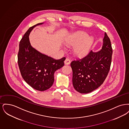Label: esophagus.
Segmentation results:
<instances>
[{
    "mask_svg": "<svg viewBox=\"0 0 129 129\" xmlns=\"http://www.w3.org/2000/svg\"><path fill=\"white\" fill-rule=\"evenodd\" d=\"M70 63H71L70 59L69 58H66V59H65V60L64 61L65 64V65H69V64H70Z\"/></svg>",
    "mask_w": 129,
    "mask_h": 129,
    "instance_id": "1",
    "label": "esophagus"
}]
</instances>
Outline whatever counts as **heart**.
Wrapping results in <instances>:
<instances>
[{"label":"heart","mask_w":129,"mask_h":129,"mask_svg":"<svg viewBox=\"0 0 129 129\" xmlns=\"http://www.w3.org/2000/svg\"><path fill=\"white\" fill-rule=\"evenodd\" d=\"M87 36V35L85 33H77L66 41L68 44L76 45L74 48V52L75 55L78 56H86L90 49L93 39L91 37Z\"/></svg>","instance_id":"b5f03b06"}]
</instances>
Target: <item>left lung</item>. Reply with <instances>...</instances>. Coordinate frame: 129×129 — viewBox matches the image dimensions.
Wrapping results in <instances>:
<instances>
[{"mask_svg":"<svg viewBox=\"0 0 129 129\" xmlns=\"http://www.w3.org/2000/svg\"><path fill=\"white\" fill-rule=\"evenodd\" d=\"M112 53L110 40L105 33L100 51H90L83 58L71 62L73 84L77 91L88 93L103 84L110 69Z\"/></svg>","mask_w":129,"mask_h":129,"instance_id":"left-lung-1","label":"left lung"}]
</instances>
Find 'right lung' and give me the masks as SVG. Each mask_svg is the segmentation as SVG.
Here are the masks:
<instances>
[{
    "mask_svg": "<svg viewBox=\"0 0 129 129\" xmlns=\"http://www.w3.org/2000/svg\"><path fill=\"white\" fill-rule=\"evenodd\" d=\"M39 23L30 27L25 33L19 43L18 64L24 80L32 88L43 91L49 89L54 82V73L64 65L66 58L59 59L41 53L31 45L29 35Z\"/></svg>",
    "mask_w": 129,
    "mask_h": 129,
    "instance_id": "right-lung-1",
    "label": "right lung"
}]
</instances>
